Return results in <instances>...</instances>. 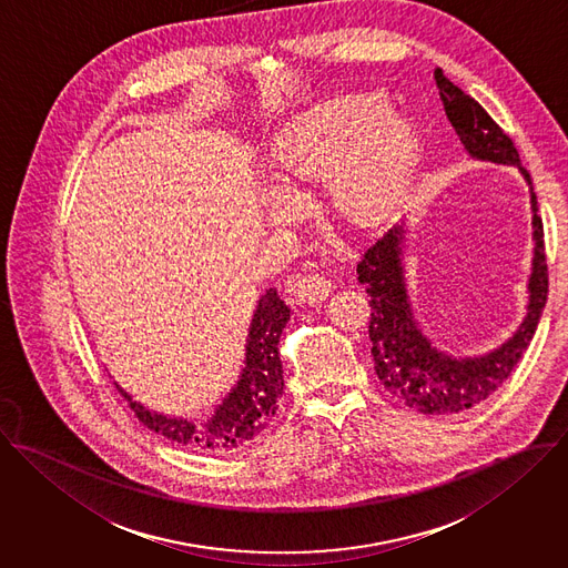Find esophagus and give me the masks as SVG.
<instances>
[{"mask_svg": "<svg viewBox=\"0 0 568 568\" xmlns=\"http://www.w3.org/2000/svg\"><path fill=\"white\" fill-rule=\"evenodd\" d=\"M290 290L294 292V296L298 301L314 305V303H323L329 296L332 283L323 274L305 272V274L290 281Z\"/></svg>", "mask_w": 568, "mask_h": 568, "instance_id": "34e87169", "label": "esophagus"}]
</instances>
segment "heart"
Wrapping results in <instances>:
<instances>
[{
	"label": "heart",
	"mask_w": 568,
	"mask_h": 568,
	"mask_svg": "<svg viewBox=\"0 0 568 568\" xmlns=\"http://www.w3.org/2000/svg\"><path fill=\"white\" fill-rule=\"evenodd\" d=\"M386 110L377 94H346L296 115L270 151L276 178L301 189L329 172V200L348 224L384 222L402 204L422 151L415 120Z\"/></svg>",
	"instance_id": "1"
}]
</instances>
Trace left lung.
I'll return each instance as SVG.
<instances>
[{
  "instance_id": "obj_1",
  "label": "left lung",
  "mask_w": 568,
  "mask_h": 568,
  "mask_svg": "<svg viewBox=\"0 0 568 568\" xmlns=\"http://www.w3.org/2000/svg\"><path fill=\"white\" fill-rule=\"evenodd\" d=\"M435 81L448 120L463 149L474 160L516 166L531 193L534 258L527 283V314L511 338L483 355H463L439 348L415 318L406 285L404 241L406 227L397 224L357 263V281L364 285L371 305L368 338L375 373L384 388L408 408L424 415H453L487 399L514 371L534 338L549 292L545 230L538 217V200L531 175L523 169L511 138L491 120L471 97L458 90L444 70H435Z\"/></svg>"
}]
</instances>
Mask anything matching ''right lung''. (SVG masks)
I'll list each match as a JSON object with an SVG mask.
<instances>
[{"label":"right lung","mask_w":568,"mask_h":568,"mask_svg":"<svg viewBox=\"0 0 568 568\" xmlns=\"http://www.w3.org/2000/svg\"><path fill=\"white\" fill-rule=\"evenodd\" d=\"M290 321V307L270 287L256 303L247 338L245 359L236 384L222 404L202 422L169 417L144 408L120 388L135 417L153 433L204 454H232L256 442L272 424L283 395V364L278 341Z\"/></svg>","instance_id":"add662e5"}]
</instances>
